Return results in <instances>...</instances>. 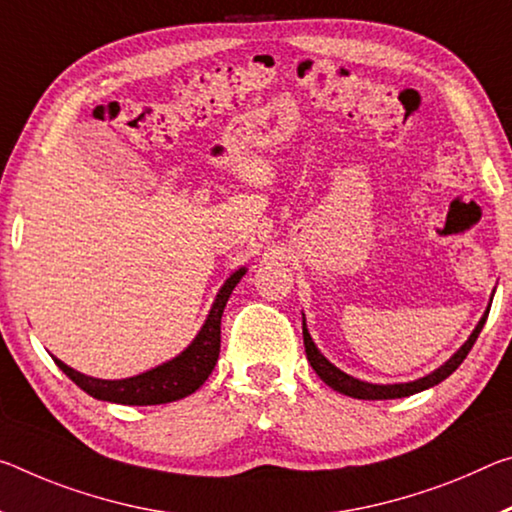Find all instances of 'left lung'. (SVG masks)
Wrapping results in <instances>:
<instances>
[{
  "mask_svg": "<svg viewBox=\"0 0 512 512\" xmlns=\"http://www.w3.org/2000/svg\"><path fill=\"white\" fill-rule=\"evenodd\" d=\"M490 310L483 314V319L478 321V326L474 328L472 335L465 344H462L460 351L453 355L449 362H444L440 369H435L433 373H428V376L419 378V380H412V383H399V385H373V383H364V380H358L353 376H348V373L339 371L335 364H330L323 355L319 353V348L314 346L310 332L305 328V321H303V342H305V353H307V360H310L312 369L319 373V378L323 383L330 385L332 389H337V392H342L346 396H353V399H364V401H383V399H403V396H410V394H417V392H424V389L433 387L437 383H442L444 378H449L453 371H456L462 360L467 358V353L472 351V346L476 344L478 335H481V330L485 326V319H488Z\"/></svg>",
  "mask_w": 512,
  "mask_h": 512,
  "instance_id": "obj_1",
  "label": "left lung"
}]
</instances>
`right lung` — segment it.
<instances>
[{
	"mask_svg": "<svg viewBox=\"0 0 512 512\" xmlns=\"http://www.w3.org/2000/svg\"><path fill=\"white\" fill-rule=\"evenodd\" d=\"M243 273H246V269H239L225 280V285L218 291L216 303L212 305V312H209L198 337L193 339L184 353L166 364H161V367L125 380H100L84 376V373L70 369L68 364L54 358L56 367L66 373L77 387L84 389L86 394H91L93 399L100 401L123 405H159L184 399V396L196 392L216 367L218 353H221V316L227 298H230L232 289L243 278Z\"/></svg>",
	"mask_w": 512,
	"mask_h": 512,
	"instance_id": "right-lung-1",
	"label": "right lung"
}]
</instances>
